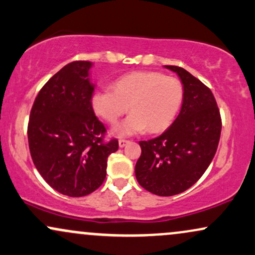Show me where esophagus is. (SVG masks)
Returning a JSON list of instances; mask_svg holds the SVG:
<instances>
[{"label":"esophagus","mask_w":255,"mask_h":255,"mask_svg":"<svg viewBox=\"0 0 255 255\" xmlns=\"http://www.w3.org/2000/svg\"><path fill=\"white\" fill-rule=\"evenodd\" d=\"M128 142H129V141H128V140H125V139H120V140H119V146H120V147H125V146L127 145Z\"/></svg>","instance_id":"obj_1"}]
</instances>
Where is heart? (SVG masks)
<instances>
[{"label":"heart","instance_id":"heart-1","mask_svg":"<svg viewBox=\"0 0 255 255\" xmlns=\"http://www.w3.org/2000/svg\"><path fill=\"white\" fill-rule=\"evenodd\" d=\"M111 89H98L91 96L96 115L114 125L126 111L131 114L111 133L128 136L142 133L156 134L165 130L177 116L183 99V86L177 78L158 72L139 71L122 75Z\"/></svg>","mask_w":255,"mask_h":255}]
</instances>
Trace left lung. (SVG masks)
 <instances>
[{
  "label": "left lung",
  "mask_w": 255,
  "mask_h": 255,
  "mask_svg": "<svg viewBox=\"0 0 255 255\" xmlns=\"http://www.w3.org/2000/svg\"><path fill=\"white\" fill-rule=\"evenodd\" d=\"M183 85L178 116L162 135L140 141L135 177L160 197L180 194L203 176L217 151L222 121L211 90L186 69L165 66Z\"/></svg>",
  "instance_id": "obj_1"
}]
</instances>
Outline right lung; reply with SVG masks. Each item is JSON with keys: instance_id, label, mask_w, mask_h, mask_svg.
Listing matches in <instances>:
<instances>
[{"instance_id": "1", "label": "right lung", "mask_w": 255, "mask_h": 255, "mask_svg": "<svg viewBox=\"0 0 255 255\" xmlns=\"http://www.w3.org/2000/svg\"><path fill=\"white\" fill-rule=\"evenodd\" d=\"M93 63L64 66L42 87L28 122V147L37 170L49 186L68 197H84L101 187L116 139L103 142L105 127L91 107Z\"/></svg>"}]
</instances>
